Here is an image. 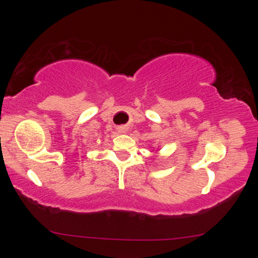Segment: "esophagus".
<instances>
[{
  "instance_id": "34e87169",
  "label": "esophagus",
  "mask_w": 258,
  "mask_h": 258,
  "mask_svg": "<svg viewBox=\"0 0 258 258\" xmlns=\"http://www.w3.org/2000/svg\"><path fill=\"white\" fill-rule=\"evenodd\" d=\"M126 131H127V128L124 127V126H121V127H119V128H118V132H120V133H125Z\"/></svg>"
}]
</instances>
